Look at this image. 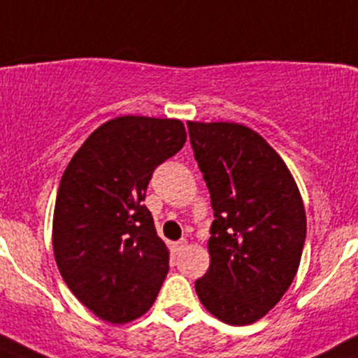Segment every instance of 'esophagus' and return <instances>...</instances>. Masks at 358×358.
<instances>
[{
    "label": "esophagus",
    "mask_w": 358,
    "mask_h": 358,
    "mask_svg": "<svg viewBox=\"0 0 358 358\" xmlns=\"http://www.w3.org/2000/svg\"><path fill=\"white\" fill-rule=\"evenodd\" d=\"M173 247H175L176 252H182V250L187 247V240H178V242L173 243Z\"/></svg>",
    "instance_id": "34e87169"
}]
</instances>
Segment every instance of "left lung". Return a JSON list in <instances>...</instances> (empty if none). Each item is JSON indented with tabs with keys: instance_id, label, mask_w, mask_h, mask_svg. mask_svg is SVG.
<instances>
[{
	"instance_id": "obj_1",
	"label": "left lung",
	"mask_w": 358,
	"mask_h": 358,
	"mask_svg": "<svg viewBox=\"0 0 358 358\" xmlns=\"http://www.w3.org/2000/svg\"><path fill=\"white\" fill-rule=\"evenodd\" d=\"M187 127L215 217L210 266L196 293L220 322L249 325L295 279L307 229L302 198L285 160L258 132L224 122Z\"/></svg>"
}]
</instances>
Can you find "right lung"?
Wrapping results in <instances>:
<instances>
[{"instance_id":"right-lung-1","label":"right lung","mask_w":358,"mask_h":358,"mask_svg":"<svg viewBox=\"0 0 358 358\" xmlns=\"http://www.w3.org/2000/svg\"><path fill=\"white\" fill-rule=\"evenodd\" d=\"M185 139L180 120L120 116L99 127L63 173L52 219L56 265L103 322L145 315L168 275V247L143 201L157 166Z\"/></svg>"}]
</instances>
